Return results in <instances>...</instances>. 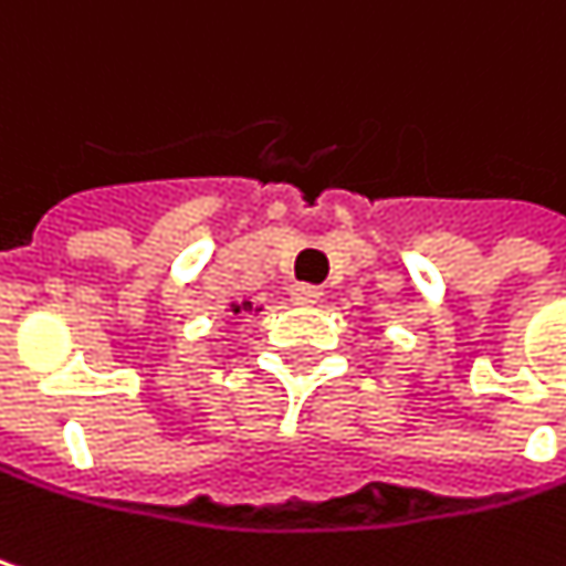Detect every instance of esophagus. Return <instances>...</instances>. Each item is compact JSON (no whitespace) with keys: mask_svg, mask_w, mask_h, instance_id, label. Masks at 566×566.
Here are the masks:
<instances>
[{"mask_svg":"<svg viewBox=\"0 0 566 566\" xmlns=\"http://www.w3.org/2000/svg\"><path fill=\"white\" fill-rule=\"evenodd\" d=\"M318 296H322V293H318L315 286H305V283H296V286L290 290V300L296 305H315L318 303Z\"/></svg>","mask_w":566,"mask_h":566,"instance_id":"1","label":"esophagus"}]
</instances>
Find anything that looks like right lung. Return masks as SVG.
I'll use <instances>...</instances> for the list:
<instances>
[{"instance_id": "1", "label": "right lung", "mask_w": 566, "mask_h": 566, "mask_svg": "<svg viewBox=\"0 0 566 566\" xmlns=\"http://www.w3.org/2000/svg\"><path fill=\"white\" fill-rule=\"evenodd\" d=\"M228 312H234V315H241V312H254V315H258L261 308L251 303V300H244V303H231V305H228Z\"/></svg>"}]
</instances>
